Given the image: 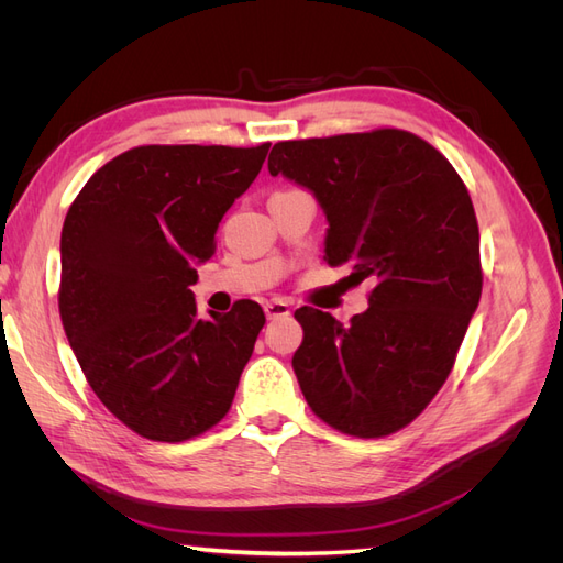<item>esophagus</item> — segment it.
Instances as JSON below:
<instances>
[{
  "label": "esophagus",
  "instance_id": "esophagus-1",
  "mask_svg": "<svg viewBox=\"0 0 563 563\" xmlns=\"http://www.w3.org/2000/svg\"><path fill=\"white\" fill-rule=\"evenodd\" d=\"M263 308H265L267 319H279V317L291 314V308H288L286 300H267Z\"/></svg>",
  "mask_w": 563,
  "mask_h": 563
}]
</instances>
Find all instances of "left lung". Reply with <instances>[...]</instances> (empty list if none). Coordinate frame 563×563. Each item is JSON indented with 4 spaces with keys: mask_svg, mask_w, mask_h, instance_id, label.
<instances>
[{
    "mask_svg": "<svg viewBox=\"0 0 563 563\" xmlns=\"http://www.w3.org/2000/svg\"><path fill=\"white\" fill-rule=\"evenodd\" d=\"M267 168L314 192L329 218L327 261L347 263L352 284H373L350 327L296 310L305 401L343 434H395L446 383L482 298L467 187L437 147L401 129L282 141Z\"/></svg>",
    "mask_w": 563,
    "mask_h": 563,
    "instance_id": "left-lung-1",
    "label": "left lung"
}]
</instances>
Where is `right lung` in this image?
Returning <instances> with one entry per match:
<instances>
[{
    "label": "right lung",
    "mask_w": 563,
    "mask_h": 563,
    "mask_svg": "<svg viewBox=\"0 0 563 563\" xmlns=\"http://www.w3.org/2000/svg\"><path fill=\"white\" fill-rule=\"evenodd\" d=\"M267 150L133 147L100 166L65 216V335L96 397L145 439H195L230 411L265 314L240 300L201 319L190 286Z\"/></svg>",
    "instance_id": "1"
}]
</instances>
